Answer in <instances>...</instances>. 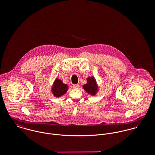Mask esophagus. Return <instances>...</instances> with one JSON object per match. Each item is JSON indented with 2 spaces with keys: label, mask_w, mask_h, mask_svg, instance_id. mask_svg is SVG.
Masks as SVG:
<instances>
[{
  "label": "esophagus",
  "mask_w": 155,
  "mask_h": 155,
  "mask_svg": "<svg viewBox=\"0 0 155 155\" xmlns=\"http://www.w3.org/2000/svg\"><path fill=\"white\" fill-rule=\"evenodd\" d=\"M73 87V88L74 89H79L80 87H79V85L76 84V85H74Z\"/></svg>",
  "instance_id": "esophagus-1"
}]
</instances>
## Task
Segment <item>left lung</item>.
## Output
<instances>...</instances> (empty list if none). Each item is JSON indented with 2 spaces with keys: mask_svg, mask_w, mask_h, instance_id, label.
Segmentation results:
<instances>
[{
  "mask_svg": "<svg viewBox=\"0 0 155 155\" xmlns=\"http://www.w3.org/2000/svg\"><path fill=\"white\" fill-rule=\"evenodd\" d=\"M87 84L83 85V88L89 95L92 96L95 95L100 91L96 79L94 76H88L87 78Z\"/></svg>",
  "mask_w": 155,
  "mask_h": 155,
  "instance_id": "8db88e82",
  "label": "left lung"
}]
</instances>
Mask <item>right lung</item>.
<instances>
[{"label":"right lung","instance_id":"add662e5","mask_svg":"<svg viewBox=\"0 0 155 155\" xmlns=\"http://www.w3.org/2000/svg\"><path fill=\"white\" fill-rule=\"evenodd\" d=\"M68 89V86L64 84L61 79L56 78L51 87V91L55 97H60L64 95Z\"/></svg>","mask_w":155,"mask_h":155}]
</instances>
